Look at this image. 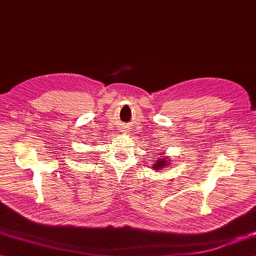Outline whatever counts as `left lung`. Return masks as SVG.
I'll list each match as a JSON object with an SVG mask.
<instances>
[{
  "label": "left lung",
  "mask_w": 256,
  "mask_h": 256,
  "mask_svg": "<svg viewBox=\"0 0 256 256\" xmlns=\"http://www.w3.org/2000/svg\"><path fill=\"white\" fill-rule=\"evenodd\" d=\"M163 158V156H162ZM168 160H166V159H159V160H156V164H154V170H160V168H166V166H168Z\"/></svg>",
  "instance_id": "8db88e82"
}]
</instances>
